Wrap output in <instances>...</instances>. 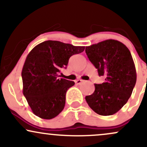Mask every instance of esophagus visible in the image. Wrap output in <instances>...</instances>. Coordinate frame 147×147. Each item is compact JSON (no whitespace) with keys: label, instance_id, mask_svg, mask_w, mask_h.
I'll return each instance as SVG.
<instances>
[{"label":"esophagus","instance_id":"34e87169","mask_svg":"<svg viewBox=\"0 0 147 147\" xmlns=\"http://www.w3.org/2000/svg\"><path fill=\"white\" fill-rule=\"evenodd\" d=\"M84 80H82V79H77V80L75 81V83L77 84H80L82 82H83Z\"/></svg>","mask_w":147,"mask_h":147}]
</instances>
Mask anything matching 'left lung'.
<instances>
[{
    "mask_svg": "<svg viewBox=\"0 0 147 147\" xmlns=\"http://www.w3.org/2000/svg\"><path fill=\"white\" fill-rule=\"evenodd\" d=\"M86 53L105 82L95 84V90L86 96L92 111L100 115H112L125 105L132 94L137 74L131 54L125 45L109 39L86 47Z\"/></svg>",
    "mask_w": 147,
    "mask_h": 147,
    "instance_id": "obj_1",
    "label": "left lung"
}]
</instances>
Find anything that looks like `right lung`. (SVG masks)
<instances>
[{
	"instance_id": "obj_1",
	"label": "right lung",
	"mask_w": 147,
	"mask_h": 147,
	"mask_svg": "<svg viewBox=\"0 0 147 147\" xmlns=\"http://www.w3.org/2000/svg\"><path fill=\"white\" fill-rule=\"evenodd\" d=\"M84 49V46L46 41L28 54L21 72L23 93L35 115L50 119L63 111L65 94L75 82L60 78L61 70L66 68L70 57Z\"/></svg>"
}]
</instances>
